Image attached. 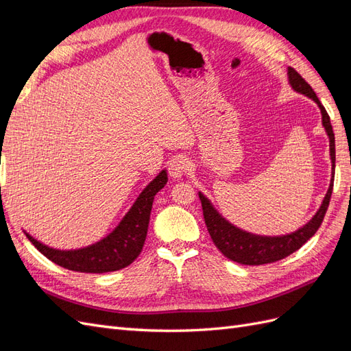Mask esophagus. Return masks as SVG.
<instances>
[{
	"mask_svg": "<svg viewBox=\"0 0 351 351\" xmlns=\"http://www.w3.org/2000/svg\"><path fill=\"white\" fill-rule=\"evenodd\" d=\"M189 169V161L186 156H176L168 165L169 176L173 178H182Z\"/></svg>",
	"mask_w": 351,
	"mask_h": 351,
	"instance_id": "esophagus-1",
	"label": "esophagus"
}]
</instances>
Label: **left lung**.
<instances>
[{"instance_id":"1","label":"left lung","mask_w":351,"mask_h":351,"mask_svg":"<svg viewBox=\"0 0 351 351\" xmlns=\"http://www.w3.org/2000/svg\"><path fill=\"white\" fill-rule=\"evenodd\" d=\"M287 74H289L290 86L295 92H299L304 95V97L313 99L321 110L322 125L325 127V132L329 137V155H331V162H332V174H331L332 178H331V183H329L328 192L322 200V205L319 206V209H317L313 218L309 222H306L302 228L295 230L294 232H290V234H285V236H259L232 226L230 221H227L214 208V205L210 204V200L204 193L199 192L202 209H204L205 224L212 241H214L215 246L226 258L241 265L272 263L287 258L289 254H291L295 250H299L303 244L315 234L317 228L321 227L329 205V199H331V193H332L334 173H335V137H334L331 121H329V115L324 108L321 101L317 99L316 93L311 88V84L307 83L299 73H297L294 69L289 67V73Z\"/></svg>"}]
</instances>
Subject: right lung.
I'll use <instances>...</instances> for the list:
<instances>
[{"label":"right lung","instance_id":"obj_1","mask_svg":"<svg viewBox=\"0 0 351 351\" xmlns=\"http://www.w3.org/2000/svg\"><path fill=\"white\" fill-rule=\"evenodd\" d=\"M167 169H162L142 190V193L123 217L120 224L107 237L90 244V246L74 250H60L38 241L27 232L25 234L44 256L66 269L89 274H104L123 269L129 267L141 254L147 234V226H149L154 197L167 184Z\"/></svg>","mask_w":351,"mask_h":351}]
</instances>
